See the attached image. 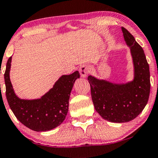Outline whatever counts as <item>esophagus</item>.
Segmentation results:
<instances>
[{
    "mask_svg": "<svg viewBox=\"0 0 158 158\" xmlns=\"http://www.w3.org/2000/svg\"><path fill=\"white\" fill-rule=\"evenodd\" d=\"M79 73H80V75L81 76H82V77H86L87 75L89 74V71H90V68H89V66L88 65H82V66L79 67Z\"/></svg>",
    "mask_w": 158,
    "mask_h": 158,
    "instance_id": "34e87169",
    "label": "esophagus"
}]
</instances>
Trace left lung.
<instances>
[{
    "instance_id": "obj_1",
    "label": "left lung",
    "mask_w": 158,
    "mask_h": 158,
    "mask_svg": "<svg viewBox=\"0 0 158 158\" xmlns=\"http://www.w3.org/2000/svg\"><path fill=\"white\" fill-rule=\"evenodd\" d=\"M125 42L130 47L135 79L127 84H113L89 76L92 102L97 112L111 122L123 123L133 120L147 105L151 89L149 65L142 47L133 35L122 27Z\"/></svg>"
}]
</instances>
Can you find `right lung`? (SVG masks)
Segmentation results:
<instances>
[{"label": "right lung", "mask_w": 158, "mask_h": 158, "mask_svg": "<svg viewBox=\"0 0 158 158\" xmlns=\"http://www.w3.org/2000/svg\"><path fill=\"white\" fill-rule=\"evenodd\" d=\"M11 56L4 73L6 97L14 115L23 125L35 131H47L55 128L66 118L70 92L80 75L78 71L61 76L53 88L40 99H20L15 95L10 80Z\"/></svg>", "instance_id": "right-lung-1"}]
</instances>
